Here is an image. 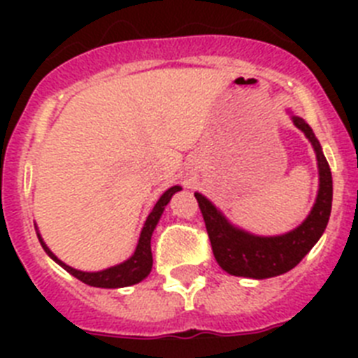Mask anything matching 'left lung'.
I'll list each match as a JSON object with an SVG mask.
<instances>
[{
	"mask_svg": "<svg viewBox=\"0 0 358 358\" xmlns=\"http://www.w3.org/2000/svg\"><path fill=\"white\" fill-rule=\"evenodd\" d=\"M289 115L294 125L306 136V140L314 147L319 170L317 197L308 217L299 226L285 235H252L249 231L231 224L210 199L199 192L195 194L206 224L215 260L226 273L233 276L265 280V278L289 273L290 268L296 267L308 255L310 249L314 248L327 229L331 211V197H334L330 166L312 127L303 118L292 115L290 110Z\"/></svg>",
	"mask_w": 358,
	"mask_h": 358,
	"instance_id": "8db88e82",
	"label": "left lung"
}]
</instances>
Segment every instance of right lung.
Returning <instances> with one entry per match:
<instances>
[{
  "mask_svg": "<svg viewBox=\"0 0 358 358\" xmlns=\"http://www.w3.org/2000/svg\"><path fill=\"white\" fill-rule=\"evenodd\" d=\"M181 189L182 188L179 185L172 186V188L166 189V192H164V194L159 197V201L154 204V208H152V211L148 213L147 220H145V224H143V229H141V235H140V240H138V245H136L134 255H132L131 258H127L125 262H122V264L113 265V267L103 268V271H98V273H84V271H78V268L69 267V265H66L64 262L59 260V258H57V256L50 251V248L46 245V243H44V240H43V236H41L39 231H37V238H39L41 245H43V249L46 251V255H48L53 262H57V264L61 265L64 271H68L71 276H75L77 280H80L82 283H85V285L100 287V289H122V287L136 285V283L143 281L145 278L150 274V271H152V249H150L152 233H154V229H156L161 215H163L164 208H166V204L170 202L172 195L176 194V192H181ZM36 229H37V226H36Z\"/></svg>",
  "mask_w": 358,
  "mask_h": 358,
  "instance_id": "add662e5",
  "label": "right lung"
}]
</instances>
